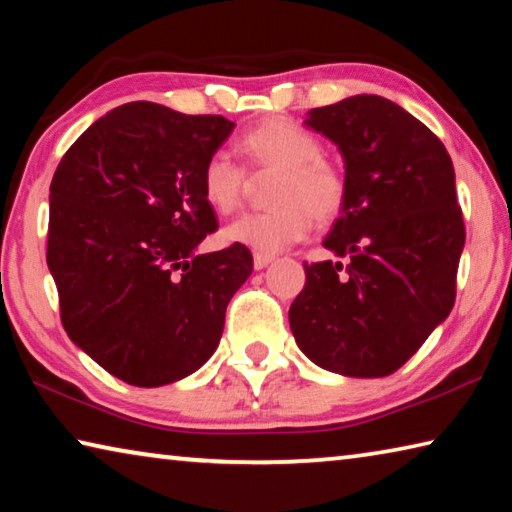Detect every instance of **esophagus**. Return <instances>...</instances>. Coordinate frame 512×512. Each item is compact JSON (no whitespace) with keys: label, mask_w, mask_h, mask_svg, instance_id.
Returning <instances> with one entry per match:
<instances>
[{"label":"esophagus","mask_w":512,"mask_h":512,"mask_svg":"<svg viewBox=\"0 0 512 512\" xmlns=\"http://www.w3.org/2000/svg\"><path fill=\"white\" fill-rule=\"evenodd\" d=\"M273 259H275V257L268 255V253H255V255H253V264H255L257 271H262V268H266L268 264H271Z\"/></svg>","instance_id":"esophagus-1"}]
</instances>
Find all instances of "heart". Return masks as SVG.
I'll return each instance as SVG.
<instances>
[{
    "instance_id": "obj_1",
    "label": "heart",
    "mask_w": 512,
    "mask_h": 512,
    "mask_svg": "<svg viewBox=\"0 0 512 512\" xmlns=\"http://www.w3.org/2000/svg\"><path fill=\"white\" fill-rule=\"evenodd\" d=\"M250 169L277 171L271 203L264 212H250L225 225L223 241L257 253H277L305 239L316 221H334L348 203V176L339 162L323 155L318 137L287 117H271L250 128L239 140ZM248 173L225 151L205 160L201 189L207 205L230 214L244 201Z\"/></svg>"
}]
</instances>
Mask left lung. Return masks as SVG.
<instances>
[{
    "label": "left lung",
    "mask_w": 512,
    "mask_h": 512,
    "mask_svg": "<svg viewBox=\"0 0 512 512\" xmlns=\"http://www.w3.org/2000/svg\"><path fill=\"white\" fill-rule=\"evenodd\" d=\"M305 124L345 160L348 203L323 241L345 264L305 262L291 332L329 372L393 375L456 300L465 225L452 158L420 119L377 94L309 110Z\"/></svg>",
    "instance_id": "obj_1"
}]
</instances>
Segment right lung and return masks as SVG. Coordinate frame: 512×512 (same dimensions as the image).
<instances>
[{"label":"right lung","instance_id":"obj_1","mask_svg":"<svg viewBox=\"0 0 512 512\" xmlns=\"http://www.w3.org/2000/svg\"><path fill=\"white\" fill-rule=\"evenodd\" d=\"M232 128L221 115L126 103L69 146L51 180L47 266L60 320L126 384L164 386L201 368L253 273L241 244L196 255L219 228L201 173Z\"/></svg>","mask_w":512,"mask_h":512}]
</instances>
